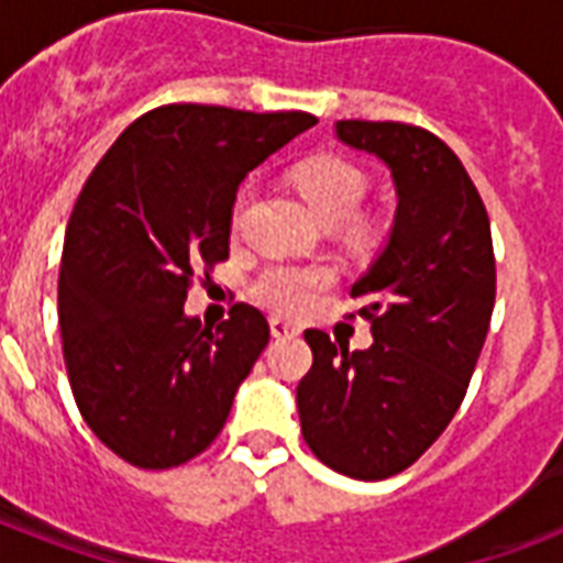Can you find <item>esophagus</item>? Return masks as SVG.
Instances as JSON below:
<instances>
[{
  "instance_id": "obj_1",
  "label": "esophagus",
  "mask_w": 563,
  "mask_h": 563,
  "mask_svg": "<svg viewBox=\"0 0 563 563\" xmlns=\"http://www.w3.org/2000/svg\"><path fill=\"white\" fill-rule=\"evenodd\" d=\"M268 327H272L274 339H295V335L300 333V327L291 324V321H286V318H272V321H268Z\"/></svg>"
}]
</instances>
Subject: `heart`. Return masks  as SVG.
<instances>
[{"instance_id": "b5f03b06", "label": "heart", "mask_w": 563, "mask_h": 563, "mask_svg": "<svg viewBox=\"0 0 563 563\" xmlns=\"http://www.w3.org/2000/svg\"><path fill=\"white\" fill-rule=\"evenodd\" d=\"M298 189L309 210L316 212L324 224H344L360 212L368 180L356 166L339 157H318V161L303 163L295 175ZM242 219V203L236 207V221ZM330 280V272L321 265H268L254 283V295L260 303H265L274 312L283 316H298L309 307V300L316 298V291Z\"/></svg>"}]
</instances>
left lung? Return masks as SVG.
<instances>
[{
  "label": "left lung",
  "instance_id": "left-lung-1",
  "mask_svg": "<svg viewBox=\"0 0 563 563\" xmlns=\"http://www.w3.org/2000/svg\"><path fill=\"white\" fill-rule=\"evenodd\" d=\"M335 140L391 172L397 207L385 245L351 286L374 344L347 351L307 330L312 368L298 383V415L327 467L374 482L418 462L462 406L488 335L497 265L485 203L435 134L344 119Z\"/></svg>",
  "mask_w": 563,
  "mask_h": 563
}]
</instances>
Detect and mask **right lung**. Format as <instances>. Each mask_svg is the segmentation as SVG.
Returning <instances> with one entry per match:
<instances>
[{"label": "right lung", "mask_w": 563, "mask_h": 563, "mask_svg": "<svg viewBox=\"0 0 563 563\" xmlns=\"http://www.w3.org/2000/svg\"><path fill=\"white\" fill-rule=\"evenodd\" d=\"M300 110L166 104L122 131L66 224L57 318L75 402L119 459L166 471L216 441L268 344L247 303L216 330L187 316L189 280L230 254L242 180L316 125Z\"/></svg>", "instance_id": "1"}]
</instances>
